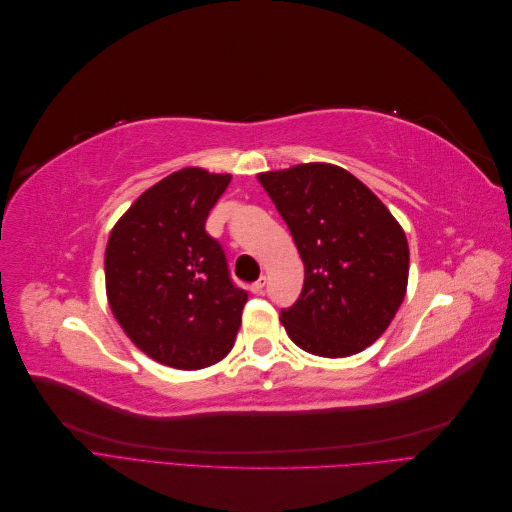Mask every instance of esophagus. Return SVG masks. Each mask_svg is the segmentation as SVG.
Segmentation results:
<instances>
[{
  "label": "esophagus",
  "instance_id": "esophagus-1",
  "mask_svg": "<svg viewBox=\"0 0 512 512\" xmlns=\"http://www.w3.org/2000/svg\"><path fill=\"white\" fill-rule=\"evenodd\" d=\"M265 284H267V277L265 275H262L260 277V280H256L252 286H250V290L254 292V294H260L262 290H265Z\"/></svg>",
  "mask_w": 512,
  "mask_h": 512
}]
</instances>
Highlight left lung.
I'll return each instance as SVG.
<instances>
[{
	"mask_svg": "<svg viewBox=\"0 0 512 512\" xmlns=\"http://www.w3.org/2000/svg\"><path fill=\"white\" fill-rule=\"evenodd\" d=\"M305 267L299 299L282 309L290 339L339 359L365 350L406 297L410 250L391 211L348 170L299 164L260 173Z\"/></svg>",
	"mask_w": 512,
	"mask_h": 512,
	"instance_id": "1",
	"label": "left lung"
}]
</instances>
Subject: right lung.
I'll return each instance as SVG.
<instances>
[{
    "label": "right lung",
    "mask_w": 512,
    "mask_h": 512,
    "mask_svg": "<svg viewBox=\"0 0 512 512\" xmlns=\"http://www.w3.org/2000/svg\"><path fill=\"white\" fill-rule=\"evenodd\" d=\"M230 175L181 168L134 200L108 237L106 294L117 322L153 361L203 369L235 346L247 292L205 230Z\"/></svg>",
    "instance_id": "right-lung-1"
}]
</instances>
